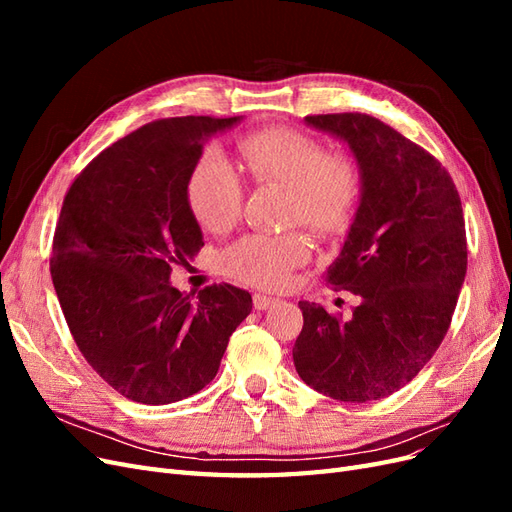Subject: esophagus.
Segmentation results:
<instances>
[{
    "mask_svg": "<svg viewBox=\"0 0 512 512\" xmlns=\"http://www.w3.org/2000/svg\"><path fill=\"white\" fill-rule=\"evenodd\" d=\"M277 303H280V299H275V297H267V294H254V307L256 309H271V307H275Z\"/></svg>",
    "mask_w": 512,
    "mask_h": 512,
    "instance_id": "1",
    "label": "esophagus"
}]
</instances>
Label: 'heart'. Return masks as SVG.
Masks as SVG:
<instances>
[{
  "label": "heart",
  "instance_id": "obj_1",
  "mask_svg": "<svg viewBox=\"0 0 512 512\" xmlns=\"http://www.w3.org/2000/svg\"><path fill=\"white\" fill-rule=\"evenodd\" d=\"M237 151L254 183L286 188L288 222H299L320 239L348 232L363 198V170L348 151L327 149L318 138L290 128L247 132L237 141ZM185 200L200 226L224 232L239 220L243 185L222 153L207 151L185 183ZM307 258L309 245L299 232H254L226 247L222 267L245 284L277 290Z\"/></svg>",
  "mask_w": 512,
  "mask_h": 512
}]
</instances>
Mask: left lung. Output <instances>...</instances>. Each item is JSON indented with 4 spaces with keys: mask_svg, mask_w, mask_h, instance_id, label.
<instances>
[{
    "mask_svg": "<svg viewBox=\"0 0 512 512\" xmlns=\"http://www.w3.org/2000/svg\"><path fill=\"white\" fill-rule=\"evenodd\" d=\"M350 145L363 170L354 224L324 280L361 297L352 318L301 301L292 359L305 384L339 401L384 399L421 371L451 327L468 269L466 222L448 170L365 113L307 115Z\"/></svg>",
    "mask_w": 512,
    "mask_h": 512,
    "instance_id": "1",
    "label": "left lung"
}]
</instances>
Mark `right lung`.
<instances>
[{
    "mask_svg": "<svg viewBox=\"0 0 512 512\" xmlns=\"http://www.w3.org/2000/svg\"><path fill=\"white\" fill-rule=\"evenodd\" d=\"M239 117L145 123L91 160L68 188L51 277L91 369L138 404L185 399L215 378L250 292L211 284L196 301L170 286L203 247L185 183L209 138Z\"/></svg>",
    "mask_w": 512,
    "mask_h": 512,
    "instance_id": "obj_1",
    "label": "right lung"
}]
</instances>
